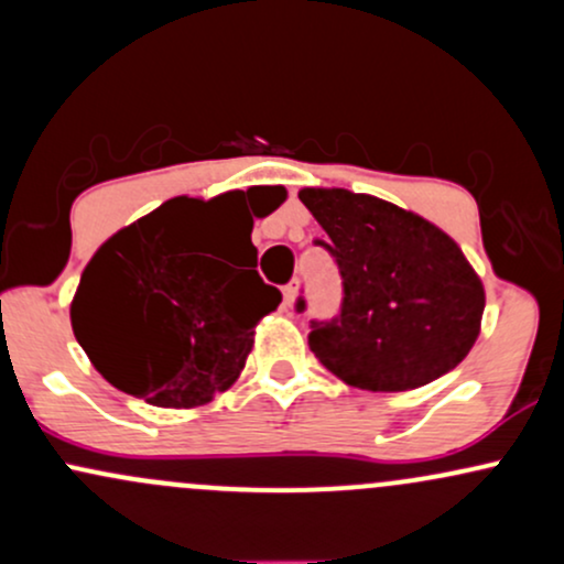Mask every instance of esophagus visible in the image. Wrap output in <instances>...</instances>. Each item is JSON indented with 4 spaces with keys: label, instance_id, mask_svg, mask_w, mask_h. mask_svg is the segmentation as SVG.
<instances>
[{
    "label": "esophagus",
    "instance_id": "obj_1",
    "mask_svg": "<svg viewBox=\"0 0 564 564\" xmlns=\"http://www.w3.org/2000/svg\"><path fill=\"white\" fill-rule=\"evenodd\" d=\"M296 294H300V281H291L289 286H283V304H286V307H294Z\"/></svg>",
    "mask_w": 564,
    "mask_h": 564
}]
</instances>
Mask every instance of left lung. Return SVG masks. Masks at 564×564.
I'll use <instances>...</instances> for the list:
<instances>
[{"label": "left lung", "mask_w": 564, "mask_h": 564, "mask_svg": "<svg viewBox=\"0 0 564 564\" xmlns=\"http://www.w3.org/2000/svg\"><path fill=\"white\" fill-rule=\"evenodd\" d=\"M300 200L332 238L326 249L345 281L339 318L315 323L307 336L334 377L358 390L405 392L467 358L485 289L448 232L345 187H302Z\"/></svg>", "instance_id": "left-lung-1"}]
</instances>
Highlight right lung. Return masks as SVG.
<instances>
[{"mask_svg": "<svg viewBox=\"0 0 564 564\" xmlns=\"http://www.w3.org/2000/svg\"><path fill=\"white\" fill-rule=\"evenodd\" d=\"M238 196L170 198L113 232L87 262L70 326L116 390L159 408H196L241 377L257 323L281 304V291L254 270V219L241 217ZM283 198L275 187V206ZM238 237L250 262L232 269L218 251Z\"/></svg>", "mask_w": 564, "mask_h": 564, "instance_id": "1", "label": "right lung"}]
</instances>
